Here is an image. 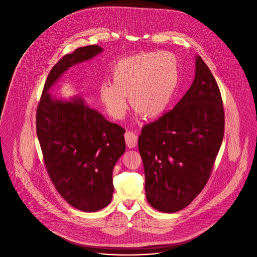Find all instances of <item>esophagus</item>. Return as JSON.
<instances>
[{
	"label": "esophagus",
	"mask_w": 257,
	"mask_h": 257,
	"mask_svg": "<svg viewBox=\"0 0 257 257\" xmlns=\"http://www.w3.org/2000/svg\"><path fill=\"white\" fill-rule=\"evenodd\" d=\"M137 139H138V136L134 132L127 131L125 133V141H126V144L129 149L135 148L137 144Z\"/></svg>",
	"instance_id": "34e87169"
}]
</instances>
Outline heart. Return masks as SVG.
<instances>
[{
	"instance_id": "1",
	"label": "heart",
	"mask_w": 257,
	"mask_h": 257,
	"mask_svg": "<svg viewBox=\"0 0 257 257\" xmlns=\"http://www.w3.org/2000/svg\"><path fill=\"white\" fill-rule=\"evenodd\" d=\"M112 82L98 86L106 113L115 120L124 118L128 95L134 111L145 118H158L170 106L179 80L178 60L169 52L138 54L119 61L111 73Z\"/></svg>"
}]
</instances>
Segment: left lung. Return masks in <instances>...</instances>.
<instances>
[{
  "instance_id": "obj_1",
  "label": "left lung",
  "mask_w": 257,
  "mask_h": 257,
  "mask_svg": "<svg viewBox=\"0 0 257 257\" xmlns=\"http://www.w3.org/2000/svg\"><path fill=\"white\" fill-rule=\"evenodd\" d=\"M195 68L185 95L160 119L144 125L138 137L146 198L163 212L185 208L201 192L224 138L221 91L199 56Z\"/></svg>"
}]
</instances>
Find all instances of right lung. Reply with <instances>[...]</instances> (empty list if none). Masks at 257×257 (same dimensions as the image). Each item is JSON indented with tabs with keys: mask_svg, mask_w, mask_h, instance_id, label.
<instances>
[{
	"mask_svg": "<svg viewBox=\"0 0 257 257\" xmlns=\"http://www.w3.org/2000/svg\"><path fill=\"white\" fill-rule=\"evenodd\" d=\"M101 51L91 45L63 56L50 71L36 108V134L49 177L70 205L87 212L112 200V173L126 150L125 129L105 120L82 98L53 99L48 90L68 68Z\"/></svg>",
	"mask_w": 257,
	"mask_h": 257,
	"instance_id": "1",
	"label": "right lung"
}]
</instances>
